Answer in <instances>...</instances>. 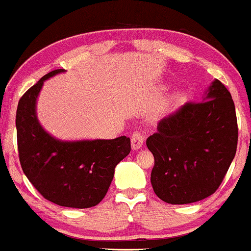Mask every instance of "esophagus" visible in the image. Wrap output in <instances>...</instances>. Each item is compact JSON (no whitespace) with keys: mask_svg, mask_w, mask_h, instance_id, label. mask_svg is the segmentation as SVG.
I'll return each mask as SVG.
<instances>
[{"mask_svg":"<svg viewBox=\"0 0 251 251\" xmlns=\"http://www.w3.org/2000/svg\"><path fill=\"white\" fill-rule=\"evenodd\" d=\"M144 143V136L141 132H135L131 136V148L132 150H138Z\"/></svg>","mask_w":251,"mask_h":251,"instance_id":"34e87169","label":"esophagus"}]
</instances>
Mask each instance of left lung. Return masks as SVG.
Wrapping results in <instances>:
<instances>
[{"label": "left lung", "mask_w": 251, "mask_h": 251, "mask_svg": "<svg viewBox=\"0 0 251 251\" xmlns=\"http://www.w3.org/2000/svg\"><path fill=\"white\" fill-rule=\"evenodd\" d=\"M237 138L234 101L224 83L214 80L203 101L185 103L148 137L156 196L172 205L212 196L233 162Z\"/></svg>", "instance_id": "obj_1"}]
</instances>
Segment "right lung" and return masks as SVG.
I'll return each instance as SVG.
<instances>
[{"mask_svg": "<svg viewBox=\"0 0 251 251\" xmlns=\"http://www.w3.org/2000/svg\"><path fill=\"white\" fill-rule=\"evenodd\" d=\"M61 72L46 74L18 102V156L24 175L46 200L89 208L106 196L115 166L130 152V138L63 142L48 134L37 119L36 101L45 80Z\"/></svg>", "mask_w": 251, "mask_h": 251, "instance_id": "right-lung-1", "label": "right lung"}]
</instances>
